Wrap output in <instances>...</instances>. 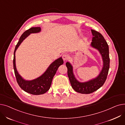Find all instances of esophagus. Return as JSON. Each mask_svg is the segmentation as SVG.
Segmentation results:
<instances>
[{
	"label": "esophagus",
	"mask_w": 125,
	"mask_h": 125,
	"mask_svg": "<svg viewBox=\"0 0 125 125\" xmlns=\"http://www.w3.org/2000/svg\"><path fill=\"white\" fill-rule=\"evenodd\" d=\"M62 58L63 59V60L64 61H67L68 58H69V55L67 54H64L63 55H62Z\"/></svg>",
	"instance_id": "esophagus-1"
}]
</instances>
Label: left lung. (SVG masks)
<instances>
[{"label": "left lung", "instance_id": "left-lung-1", "mask_svg": "<svg viewBox=\"0 0 125 125\" xmlns=\"http://www.w3.org/2000/svg\"><path fill=\"white\" fill-rule=\"evenodd\" d=\"M91 32L93 38L90 46L98 51L102 59L103 66L99 74L95 78L88 81L80 82L75 77L73 66L71 63L69 62L66 63L67 74L71 87L74 91L81 94H90L101 87L106 80L109 68L110 59L107 43L99 32L92 29H91Z\"/></svg>", "mask_w": 125, "mask_h": 125}]
</instances>
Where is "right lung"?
Masks as SVG:
<instances>
[{
	"label": "right lung",
	"instance_id": "add662e5",
	"mask_svg": "<svg viewBox=\"0 0 125 125\" xmlns=\"http://www.w3.org/2000/svg\"><path fill=\"white\" fill-rule=\"evenodd\" d=\"M41 31V27H32L23 33L16 46L14 54V60H13L15 74L19 86L26 92L36 95L44 94L50 89L52 78L55 75L58 67L63 64V60L62 57L59 58L50 65V66L42 75L35 79L31 81L24 79L18 73L16 65L15 53L17 50L24 39L30 34L37 33Z\"/></svg>",
	"mask_w": 125,
	"mask_h": 125
}]
</instances>
